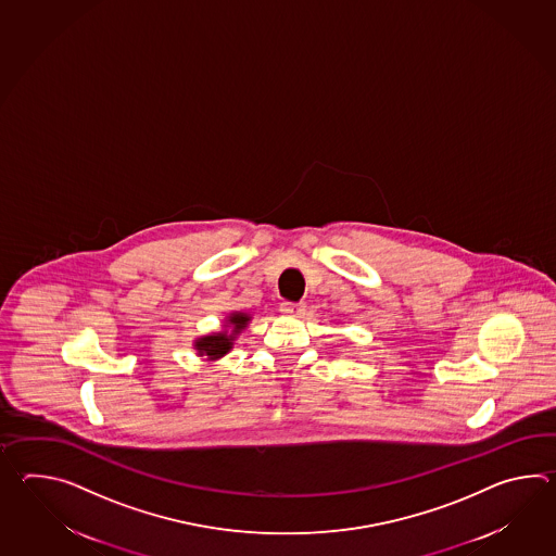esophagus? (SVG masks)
<instances>
[{
  "label": "esophagus",
  "instance_id": "obj_1",
  "mask_svg": "<svg viewBox=\"0 0 556 556\" xmlns=\"http://www.w3.org/2000/svg\"><path fill=\"white\" fill-rule=\"evenodd\" d=\"M281 313L289 317H301L305 313V303H281Z\"/></svg>",
  "mask_w": 556,
  "mask_h": 556
}]
</instances>
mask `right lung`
Listing matches in <instances>:
<instances>
[{
	"mask_svg": "<svg viewBox=\"0 0 556 556\" xmlns=\"http://www.w3.org/2000/svg\"><path fill=\"white\" fill-rule=\"evenodd\" d=\"M251 321L249 313L235 311L227 319H225V329L219 333L205 334L198 339L193 346L198 349L199 357H207L210 361H217L223 355H227L233 349V341L237 334L241 333L248 323Z\"/></svg>",
	"mask_w": 556,
	"mask_h": 556,
	"instance_id": "1",
	"label": "right lung"
}]
</instances>
